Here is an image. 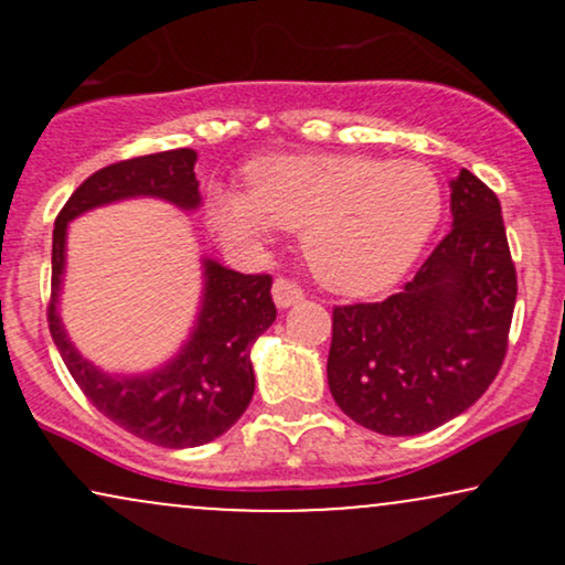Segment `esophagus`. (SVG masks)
I'll return each mask as SVG.
<instances>
[{"mask_svg": "<svg viewBox=\"0 0 565 565\" xmlns=\"http://www.w3.org/2000/svg\"><path fill=\"white\" fill-rule=\"evenodd\" d=\"M302 300V289L297 287V284L287 281V278H276L274 281V302L276 308H291V305H297Z\"/></svg>", "mask_w": 565, "mask_h": 565, "instance_id": "34e87169", "label": "esophagus"}]
</instances>
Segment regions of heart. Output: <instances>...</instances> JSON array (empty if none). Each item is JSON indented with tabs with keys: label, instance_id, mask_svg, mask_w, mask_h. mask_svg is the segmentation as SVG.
<instances>
[{
	"label": "heart",
	"instance_id": "heart-1",
	"mask_svg": "<svg viewBox=\"0 0 565 565\" xmlns=\"http://www.w3.org/2000/svg\"><path fill=\"white\" fill-rule=\"evenodd\" d=\"M440 185L417 161L359 153L274 157L249 167V191L223 188L212 223L225 242L263 246L302 231L310 270L329 291L369 297L395 287L436 233Z\"/></svg>",
	"mask_w": 565,
	"mask_h": 565
}]
</instances>
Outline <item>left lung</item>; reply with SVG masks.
Listing matches in <instances>:
<instances>
[{
    "instance_id": "left-lung-1",
    "label": "left lung",
    "mask_w": 565,
    "mask_h": 565,
    "mask_svg": "<svg viewBox=\"0 0 565 565\" xmlns=\"http://www.w3.org/2000/svg\"><path fill=\"white\" fill-rule=\"evenodd\" d=\"M451 188V231L382 302L334 308L327 380L337 406L382 436H419L468 412L508 350L518 278L502 206L476 174Z\"/></svg>"
}]
</instances>
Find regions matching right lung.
<instances>
[{"label": "right lung", "instance_id": "right-lung-1", "mask_svg": "<svg viewBox=\"0 0 565 565\" xmlns=\"http://www.w3.org/2000/svg\"><path fill=\"white\" fill-rule=\"evenodd\" d=\"M193 148L148 153L89 174L71 193L53 231V300L50 334L71 377L97 412L148 444L193 449L231 430L255 393L252 345L276 321L270 276H244L201 255L196 319L172 359L148 372H106L95 366L61 319L68 225L100 206L129 199H159L180 212H196L201 191Z\"/></svg>", "mask_w": 565, "mask_h": 565}]
</instances>
